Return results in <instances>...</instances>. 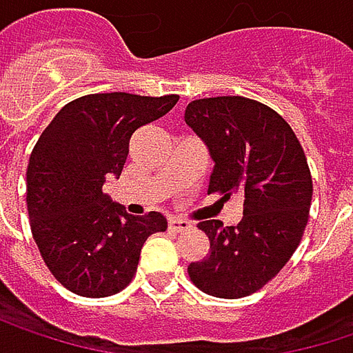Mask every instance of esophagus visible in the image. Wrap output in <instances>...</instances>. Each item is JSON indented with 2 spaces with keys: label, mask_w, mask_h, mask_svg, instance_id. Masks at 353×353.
Wrapping results in <instances>:
<instances>
[{
  "label": "esophagus",
  "mask_w": 353,
  "mask_h": 353,
  "mask_svg": "<svg viewBox=\"0 0 353 353\" xmlns=\"http://www.w3.org/2000/svg\"><path fill=\"white\" fill-rule=\"evenodd\" d=\"M170 228L174 232H185V230H192V222L181 220V218H170Z\"/></svg>",
  "instance_id": "obj_1"
}]
</instances>
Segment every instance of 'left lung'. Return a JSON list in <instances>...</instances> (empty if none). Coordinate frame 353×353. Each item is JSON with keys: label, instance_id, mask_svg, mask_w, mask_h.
I'll return each instance as SVG.
<instances>
[{"label": "left lung", "instance_id": "obj_1", "mask_svg": "<svg viewBox=\"0 0 353 353\" xmlns=\"http://www.w3.org/2000/svg\"><path fill=\"white\" fill-rule=\"evenodd\" d=\"M183 119L214 159L208 194L244 196L236 226L198 224L210 254L188 274L212 297L241 299L265 287L301 242L313 196L307 157L289 123L246 97L192 101Z\"/></svg>", "mask_w": 353, "mask_h": 353}]
</instances>
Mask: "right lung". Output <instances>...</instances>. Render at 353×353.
Wrapping results in <instances>:
<instances>
[{
  "label": "right lung",
  "mask_w": 353,
  "mask_h": 353,
  "mask_svg": "<svg viewBox=\"0 0 353 353\" xmlns=\"http://www.w3.org/2000/svg\"><path fill=\"white\" fill-rule=\"evenodd\" d=\"M177 94H86L52 119L26 172L34 241L50 272L82 297L123 291L137 271L143 242L168 228L159 212L131 216L103 192L121 176L131 135L163 117Z\"/></svg>",
  "instance_id": "right-lung-1"
}]
</instances>
